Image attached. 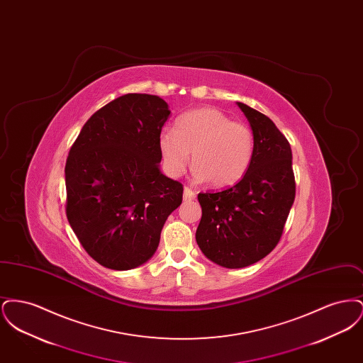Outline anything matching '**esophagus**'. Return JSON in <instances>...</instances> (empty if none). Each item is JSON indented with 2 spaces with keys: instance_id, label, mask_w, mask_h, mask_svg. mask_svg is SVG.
Here are the masks:
<instances>
[{
  "instance_id": "esophagus-1",
  "label": "esophagus",
  "mask_w": 363,
  "mask_h": 363,
  "mask_svg": "<svg viewBox=\"0 0 363 363\" xmlns=\"http://www.w3.org/2000/svg\"><path fill=\"white\" fill-rule=\"evenodd\" d=\"M194 199H196V191L186 186V188L184 189V200H185V201H191V200H194Z\"/></svg>"
}]
</instances>
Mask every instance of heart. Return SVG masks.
Masks as SVG:
<instances>
[{
	"mask_svg": "<svg viewBox=\"0 0 363 363\" xmlns=\"http://www.w3.org/2000/svg\"><path fill=\"white\" fill-rule=\"evenodd\" d=\"M159 150L172 177L186 170L191 151L194 178L225 188L247 173L255 156V136L247 125L233 121L222 110L203 107L179 117L177 129L163 128Z\"/></svg>",
	"mask_w": 363,
	"mask_h": 363,
	"instance_id": "heart-1",
	"label": "heart"
}]
</instances>
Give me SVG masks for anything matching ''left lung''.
<instances>
[{"label":"left lung","mask_w":363,"mask_h":363,"mask_svg":"<svg viewBox=\"0 0 363 363\" xmlns=\"http://www.w3.org/2000/svg\"><path fill=\"white\" fill-rule=\"evenodd\" d=\"M237 104L253 130V162L235 185L197 196L203 215L196 241L206 257L225 268H243L268 256L295 199L289 140L267 116Z\"/></svg>","instance_id":"8db88e82"}]
</instances>
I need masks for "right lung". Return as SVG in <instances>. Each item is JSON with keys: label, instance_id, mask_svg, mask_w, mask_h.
Listing matches in <instances>:
<instances>
[{"label": "right lung", "instance_id": "right-lung-1", "mask_svg": "<svg viewBox=\"0 0 363 363\" xmlns=\"http://www.w3.org/2000/svg\"><path fill=\"white\" fill-rule=\"evenodd\" d=\"M167 104L126 94L84 123L65 164L67 218L86 253L126 271L152 257L184 186L162 174L159 133Z\"/></svg>", "mask_w": 363, "mask_h": 363}]
</instances>
